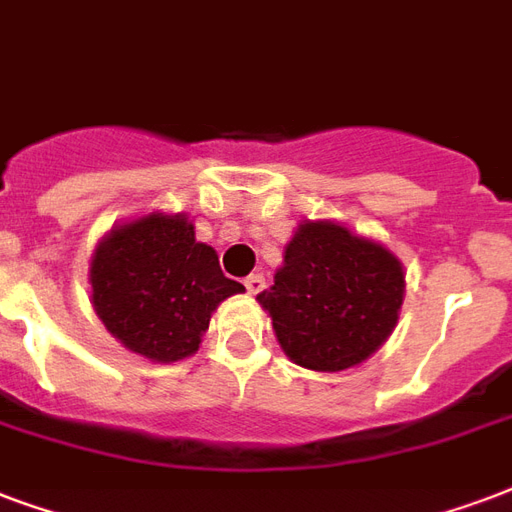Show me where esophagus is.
<instances>
[{"instance_id":"esophagus-1","label":"esophagus","mask_w":512,"mask_h":512,"mask_svg":"<svg viewBox=\"0 0 512 512\" xmlns=\"http://www.w3.org/2000/svg\"><path fill=\"white\" fill-rule=\"evenodd\" d=\"M245 288H248V294H259L261 288H264V275L261 272H253L245 278Z\"/></svg>"}]
</instances>
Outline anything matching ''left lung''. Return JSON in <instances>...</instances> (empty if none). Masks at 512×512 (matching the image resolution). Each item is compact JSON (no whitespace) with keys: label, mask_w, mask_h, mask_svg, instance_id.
Here are the masks:
<instances>
[{"label":"left lung","mask_w":512,"mask_h":512,"mask_svg":"<svg viewBox=\"0 0 512 512\" xmlns=\"http://www.w3.org/2000/svg\"><path fill=\"white\" fill-rule=\"evenodd\" d=\"M280 348L299 367L340 372L370 359L394 332L405 299L402 261L334 221H305L261 291Z\"/></svg>","instance_id":"left-lung-1"}]
</instances>
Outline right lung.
Wrapping results in <instances>:
<instances>
[{
    "label": "right lung",
    "mask_w": 512,
    "mask_h": 512,
    "mask_svg": "<svg viewBox=\"0 0 512 512\" xmlns=\"http://www.w3.org/2000/svg\"><path fill=\"white\" fill-rule=\"evenodd\" d=\"M88 283L107 332L164 364L197 353L215 307L245 291L197 242L186 215L164 213L113 226L91 256Z\"/></svg>",
    "instance_id": "add662e5"
}]
</instances>
